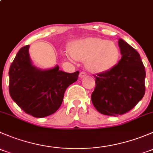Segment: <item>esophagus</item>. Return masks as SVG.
<instances>
[{
	"mask_svg": "<svg viewBox=\"0 0 153 153\" xmlns=\"http://www.w3.org/2000/svg\"><path fill=\"white\" fill-rule=\"evenodd\" d=\"M86 75V74L84 72H80V74H79V77L81 78H84V77H85Z\"/></svg>",
	"mask_w": 153,
	"mask_h": 153,
	"instance_id": "1",
	"label": "esophagus"
}]
</instances>
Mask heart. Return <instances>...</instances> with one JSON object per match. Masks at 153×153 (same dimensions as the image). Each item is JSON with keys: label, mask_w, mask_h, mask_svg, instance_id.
Returning a JSON list of instances; mask_svg holds the SVG:
<instances>
[{"label": "heart", "mask_w": 153, "mask_h": 153, "mask_svg": "<svg viewBox=\"0 0 153 153\" xmlns=\"http://www.w3.org/2000/svg\"><path fill=\"white\" fill-rule=\"evenodd\" d=\"M69 51L65 52L67 58L86 61L88 70L95 74L109 72L120 58L119 49L115 43L95 37L75 41Z\"/></svg>", "instance_id": "obj_1"}]
</instances>
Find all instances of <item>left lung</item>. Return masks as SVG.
Listing matches in <instances>:
<instances>
[{"instance_id": "8db88e82", "label": "left lung", "mask_w": 153, "mask_h": 153, "mask_svg": "<svg viewBox=\"0 0 153 153\" xmlns=\"http://www.w3.org/2000/svg\"><path fill=\"white\" fill-rule=\"evenodd\" d=\"M121 59L113 69L95 76L91 99L103 115L116 116L132 109L145 93L146 72L139 53L123 39L118 40Z\"/></svg>"}]
</instances>
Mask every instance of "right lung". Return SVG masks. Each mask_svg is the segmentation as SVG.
<instances>
[{
    "instance_id": "1",
    "label": "right lung",
    "mask_w": 153,
    "mask_h": 153,
    "mask_svg": "<svg viewBox=\"0 0 153 153\" xmlns=\"http://www.w3.org/2000/svg\"><path fill=\"white\" fill-rule=\"evenodd\" d=\"M29 48H21L11 64L9 90L12 100L26 113L44 118L59 109L66 89L78 80L79 72L68 73L58 65L39 69L32 64Z\"/></svg>"
}]
</instances>
